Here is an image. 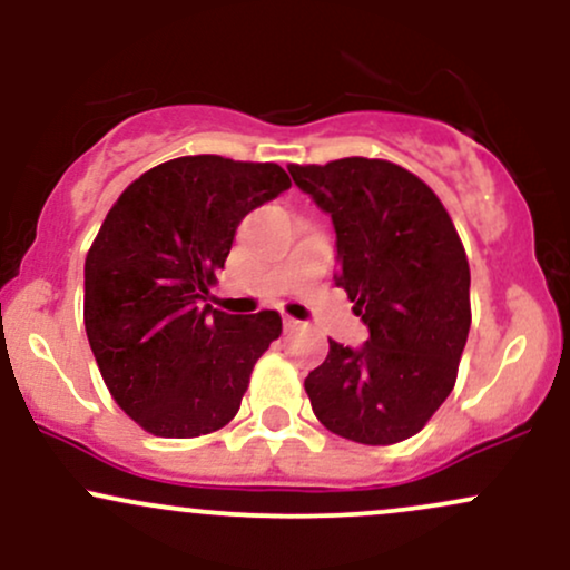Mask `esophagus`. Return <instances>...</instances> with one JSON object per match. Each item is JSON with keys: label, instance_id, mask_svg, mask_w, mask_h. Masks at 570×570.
<instances>
[{"label": "esophagus", "instance_id": "esophagus-1", "mask_svg": "<svg viewBox=\"0 0 570 570\" xmlns=\"http://www.w3.org/2000/svg\"><path fill=\"white\" fill-rule=\"evenodd\" d=\"M299 326H303V324H299L297 318H292V316H284V330H286V332H294V330H299Z\"/></svg>", "mask_w": 570, "mask_h": 570}]
</instances>
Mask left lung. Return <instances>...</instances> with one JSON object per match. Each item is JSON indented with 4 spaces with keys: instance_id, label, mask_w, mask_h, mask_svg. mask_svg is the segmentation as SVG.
<instances>
[{
    "instance_id": "left-lung-1",
    "label": "left lung",
    "mask_w": 570,
    "mask_h": 570,
    "mask_svg": "<svg viewBox=\"0 0 570 570\" xmlns=\"http://www.w3.org/2000/svg\"><path fill=\"white\" fill-rule=\"evenodd\" d=\"M289 174L332 217L337 286L370 340H330L305 377L318 421L362 444H396L429 423L453 391L472 326L469 259L448 208L426 181L377 158L297 166Z\"/></svg>"
}]
</instances>
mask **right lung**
Segmentation results:
<instances>
[{
    "mask_svg": "<svg viewBox=\"0 0 570 570\" xmlns=\"http://www.w3.org/2000/svg\"><path fill=\"white\" fill-rule=\"evenodd\" d=\"M289 187L276 163L187 155L144 171L109 208L85 257V332L109 394L149 434L189 440L238 412L281 316L200 299L240 219Z\"/></svg>",
    "mask_w": 570,
    "mask_h": 570,
    "instance_id": "right-lung-1",
    "label": "right lung"
}]
</instances>
